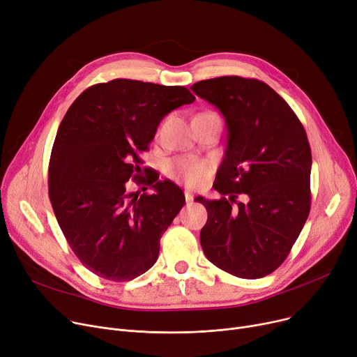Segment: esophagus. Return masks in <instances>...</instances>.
Returning <instances> with one entry per match:
<instances>
[{
	"label": "esophagus",
	"mask_w": 357,
	"mask_h": 357,
	"mask_svg": "<svg viewBox=\"0 0 357 357\" xmlns=\"http://www.w3.org/2000/svg\"><path fill=\"white\" fill-rule=\"evenodd\" d=\"M185 201L188 202V204L194 201V195H192V192H191V191H185Z\"/></svg>",
	"instance_id": "esophagus-1"
}]
</instances>
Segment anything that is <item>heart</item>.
Masks as SVG:
<instances>
[{
	"label": "heart",
	"mask_w": 357,
	"mask_h": 357,
	"mask_svg": "<svg viewBox=\"0 0 357 357\" xmlns=\"http://www.w3.org/2000/svg\"><path fill=\"white\" fill-rule=\"evenodd\" d=\"M210 163L192 156L174 159L167 165V175L188 186H199L208 178Z\"/></svg>",
	"instance_id": "1"
}]
</instances>
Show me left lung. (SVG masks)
Masks as SVG:
<instances>
[{
    "label": "left lung",
    "instance_id": "8db88e82",
    "mask_svg": "<svg viewBox=\"0 0 357 357\" xmlns=\"http://www.w3.org/2000/svg\"><path fill=\"white\" fill-rule=\"evenodd\" d=\"M191 89L218 108L227 127L213 185L222 198H195L208 213L202 250L237 278H264L282 265L310 214L307 133L287 101L261 81L220 77ZM237 193H246L248 202L233 208Z\"/></svg>",
    "mask_w": 357,
    "mask_h": 357
}]
</instances>
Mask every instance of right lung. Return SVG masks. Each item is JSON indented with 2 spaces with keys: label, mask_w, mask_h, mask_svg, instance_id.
Instances as JSON below:
<instances>
[{
  "label": "right lung",
  "mask_w": 357,
  "mask_h": 357,
  "mask_svg": "<svg viewBox=\"0 0 357 357\" xmlns=\"http://www.w3.org/2000/svg\"><path fill=\"white\" fill-rule=\"evenodd\" d=\"M194 101L185 86L112 79L85 89L66 111L50 155L49 197L70 249L92 273L126 282L156 264L185 195L156 172L139 176V153L166 114ZM131 177L154 192L130 193Z\"/></svg>",
  "instance_id": "right-lung-1"
}]
</instances>
